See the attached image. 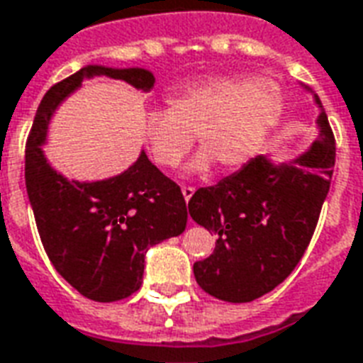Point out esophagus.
Instances as JSON below:
<instances>
[{"label": "esophagus", "mask_w": 363, "mask_h": 363, "mask_svg": "<svg viewBox=\"0 0 363 363\" xmlns=\"http://www.w3.org/2000/svg\"><path fill=\"white\" fill-rule=\"evenodd\" d=\"M182 196H184V200H186V202H189L190 198H192V196H194V192H196V189L194 186H182Z\"/></svg>", "instance_id": "esophagus-1"}]
</instances>
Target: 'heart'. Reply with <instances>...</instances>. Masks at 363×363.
<instances>
[{"mask_svg": "<svg viewBox=\"0 0 363 363\" xmlns=\"http://www.w3.org/2000/svg\"><path fill=\"white\" fill-rule=\"evenodd\" d=\"M169 109H152L142 119V136L152 160L177 167L192 147L202 150L189 171L202 173L213 163L235 169L252 160L277 127L284 96L275 80L257 77H208L173 86Z\"/></svg>", "mask_w": 363, "mask_h": 363, "instance_id": "obj_1", "label": "heart"}]
</instances>
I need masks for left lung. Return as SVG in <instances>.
<instances>
[{"label": "left lung", "instance_id": "left-lung-1", "mask_svg": "<svg viewBox=\"0 0 363 363\" xmlns=\"http://www.w3.org/2000/svg\"><path fill=\"white\" fill-rule=\"evenodd\" d=\"M313 101L321 109L319 136L304 154L289 163L256 155L190 198V217L217 235L213 254L194 264L196 283L211 296L252 302L283 283L304 256L335 167V136L315 94Z\"/></svg>", "mask_w": 363, "mask_h": 363}]
</instances>
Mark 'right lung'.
I'll return each instance as SVG.
<instances>
[{"label":"right lung","instance_id":"1","mask_svg":"<svg viewBox=\"0 0 363 363\" xmlns=\"http://www.w3.org/2000/svg\"><path fill=\"white\" fill-rule=\"evenodd\" d=\"M109 77L150 92L146 69L82 67L42 98L26 140L24 181L44 250L61 277L82 296L115 302L140 289L150 246L186 227V202L179 184L161 173L142 150L121 174L104 181H69L45 160L42 146L57 109L86 79Z\"/></svg>","mask_w":363,"mask_h":363}]
</instances>
